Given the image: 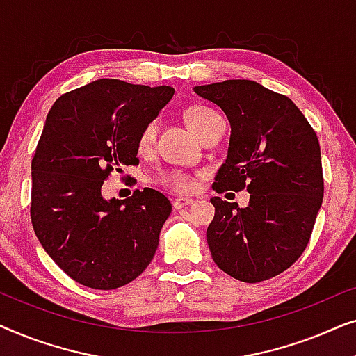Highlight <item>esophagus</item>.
<instances>
[{
  "instance_id": "esophagus-1",
  "label": "esophagus",
  "mask_w": 356,
  "mask_h": 356,
  "mask_svg": "<svg viewBox=\"0 0 356 356\" xmlns=\"http://www.w3.org/2000/svg\"><path fill=\"white\" fill-rule=\"evenodd\" d=\"M194 199L193 197H177L173 201V207L175 209H181V207H186L189 204H193Z\"/></svg>"
}]
</instances>
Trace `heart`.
<instances>
[{"label":"heart","mask_w":356,"mask_h":356,"mask_svg":"<svg viewBox=\"0 0 356 356\" xmlns=\"http://www.w3.org/2000/svg\"><path fill=\"white\" fill-rule=\"evenodd\" d=\"M216 110L209 108L206 105H193L184 111V118H186V123L189 124L194 133H196L199 138L206 133V131L211 128L213 121L218 118ZM157 120H149L143 128H140L138 134V149L140 152H147V150L154 145L155 136H157ZM159 183H162L163 186H167L173 191L178 193H188L194 188V179L189 173H184L181 170H168V172H163L159 175Z\"/></svg>","instance_id":"1"}]
</instances>
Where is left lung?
Wrapping results in <instances>:
<instances>
[{
	"label": "left lung",
	"instance_id": "obj_1",
	"mask_svg": "<svg viewBox=\"0 0 356 356\" xmlns=\"http://www.w3.org/2000/svg\"><path fill=\"white\" fill-rule=\"evenodd\" d=\"M194 92L220 106L232 126L213 189L246 188L251 194L246 207L211 199L212 259L246 284L279 275L303 254L323 204L318 136L289 97L254 81L230 79L197 86Z\"/></svg>",
	"mask_w": 356,
	"mask_h": 356
}]
</instances>
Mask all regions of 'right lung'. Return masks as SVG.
I'll use <instances>...</instances> for the list:
<instances>
[{
    "instance_id": "1",
    "label": "right lung",
    "mask_w": 356,
    "mask_h": 356,
    "mask_svg": "<svg viewBox=\"0 0 356 356\" xmlns=\"http://www.w3.org/2000/svg\"><path fill=\"white\" fill-rule=\"evenodd\" d=\"M173 94L99 79L61 95L47 116L32 159V227L60 269L89 289L129 284L154 259L172 204L150 188L106 201L102 184L139 163V131Z\"/></svg>"
}]
</instances>
